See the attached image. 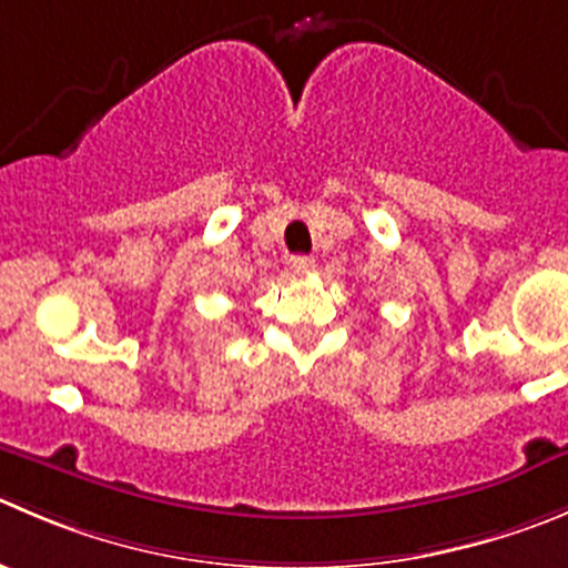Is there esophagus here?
Returning a JSON list of instances; mask_svg holds the SVG:
<instances>
[{"label":"esophagus","instance_id":"esophagus-1","mask_svg":"<svg viewBox=\"0 0 568 568\" xmlns=\"http://www.w3.org/2000/svg\"><path fill=\"white\" fill-rule=\"evenodd\" d=\"M290 270H293L295 275H306L315 270V258L312 256H293L290 258Z\"/></svg>","mask_w":568,"mask_h":568}]
</instances>
